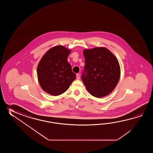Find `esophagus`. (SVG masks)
<instances>
[{"mask_svg": "<svg viewBox=\"0 0 153 153\" xmlns=\"http://www.w3.org/2000/svg\"><path fill=\"white\" fill-rule=\"evenodd\" d=\"M76 79H80V74H77L76 75Z\"/></svg>", "mask_w": 153, "mask_h": 153, "instance_id": "34e87169", "label": "esophagus"}]
</instances>
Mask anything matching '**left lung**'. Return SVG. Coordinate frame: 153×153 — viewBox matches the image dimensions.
Listing matches in <instances>:
<instances>
[{"label": "left lung", "instance_id": "left-lung-1", "mask_svg": "<svg viewBox=\"0 0 153 153\" xmlns=\"http://www.w3.org/2000/svg\"><path fill=\"white\" fill-rule=\"evenodd\" d=\"M85 59L82 80L88 92L96 97L106 96L114 90L120 76V67L115 56L101 47L84 50Z\"/></svg>", "mask_w": 153, "mask_h": 153}]
</instances>
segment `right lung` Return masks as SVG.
I'll use <instances>...</instances> for the list:
<instances>
[{
    "label": "right lung",
    "mask_w": 153,
    "mask_h": 153,
    "mask_svg": "<svg viewBox=\"0 0 153 153\" xmlns=\"http://www.w3.org/2000/svg\"><path fill=\"white\" fill-rule=\"evenodd\" d=\"M71 50L63 46L53 47L46 52L37 67L40 86L46 92L59 96L67 91L76 75L67 61Z\"/></svg>",
    "instance_id": "obj_1"
}]
</instances>
